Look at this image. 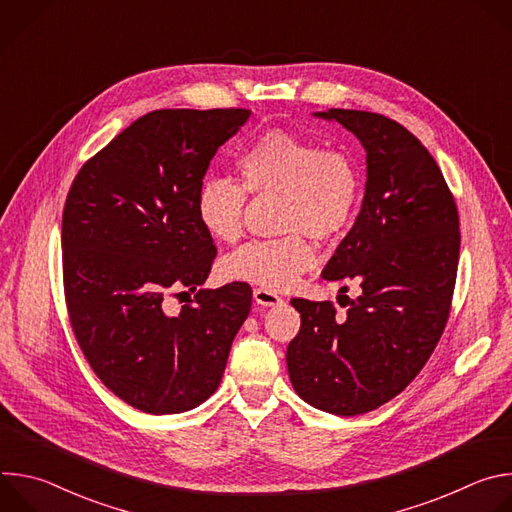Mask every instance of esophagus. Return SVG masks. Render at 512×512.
<instances>
[{"instance_id": "obj_1", "label": "esophagus", "mask_w": 512, "mask_h": 512, "mask_svg": "<svg viewBox=\"0 0 512 512\" xmlns=\"http://www.w3.org/2000/svg\"><path fill=\"white\" fill-rule=\"evenodd\" d=\"M253 298H255V302H257L259 306H263V308H273V306L281 304V298L275 294V291L265 289V287H257V289L253 291Z\"/></svg>"}]
</instances>
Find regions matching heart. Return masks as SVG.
<instances>
[{
    "instance_id": "b5f03b06",
    "label": "heart",
    "mask_w": 512,
    "mask_h": 512,
    "mask_svg": "<svg viewBox=\"0 0 512 512\" xmlns=\"http://www.w3.org/2000/svg\"><path fill=\"white\" fill-rule=\"evenodd\" d=\"M241 184L212 176L196 198L200 225L218 241L231 243L241 235L245 190L251 194H279V229L289 233L275 241H253L237 249L229 273L267 289H287L314 267L312 243L334 241L354 223L362 176L354 158L340 150L285 131L257 137L237 160Z\"/></svg>"
}]
</instances>
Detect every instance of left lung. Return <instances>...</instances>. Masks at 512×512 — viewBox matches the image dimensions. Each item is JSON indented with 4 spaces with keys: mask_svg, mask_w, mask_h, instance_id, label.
I'll return each instance as SVG.
<instances>
[{
    "mask_svg": "<svg viewBox=\"0 0 512 512\" xmlns=\"http://www.w3.org/2000/svg\"><path fill=\"white\" fill-rule=\"evenodd\" d=\"M314 117L340 123L367 154L360 212L322 271L326 281H356L360 296L348 300L344 316L330 302L291 300L302 328L285 360L306 403L352 417L399 395L440 340L456 283L460 223L440 168L403 125L354 109Z\"/></svg>",
    "mask_w": 512,
    "mask_h": 512,
    "instance_id": "obj_1",
    "label": "left lung"
}]
</instances>
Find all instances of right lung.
<instances>
[{
    "mask_svg": "<svg viewBox=\"0 0 512 512\" xmlns=\"http://www.w3.org/2000/svg\"><path fill=\"white\" fill-rule=\"evenodd\" d=\"M247 109H162L139 117L89 160L62 212L70 324L91 369L127 405L184 413L221 385L251 312V287L198 289L168 315L170 290H196L216 255L196 198L216 150ZM184 294V291H182Z\"/></svg>",
    "mask_w": 512,
    "mask_h": 512,
    "instance_id": "1",
    "label": "right lung"
}]
</instances>
